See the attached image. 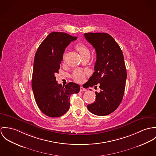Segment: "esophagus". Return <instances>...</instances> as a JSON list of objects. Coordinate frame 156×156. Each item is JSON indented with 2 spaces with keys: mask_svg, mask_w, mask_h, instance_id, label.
<instances>
[{
  "mask_svg": "<svg viewBox=\"0 0 156 156\" xmlns=\"http://www.w3.org/2000/svg\"><path fill=\"white\" fill-rule=\"evenodd\" d=\"M86 89L84 88V87H80V91H86Z\"/></svg>",
  "mask_w": 156,
  "mask_h": 156,
  "instance_id": "34e87169",
  "label": "esophagus"
}]
</instances>
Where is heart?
<instances>
[{
    "mask_svg": "<svg viewBox=\"0 0 156 156\" xmlns=\"http://www.w3.org/2000/svg\"><path fill=\"white\" fill-rule=\"evenodd\" d=\"M76 49L77 51L80 52V55L83 57L90 54V51L88 48L87 47L86 45H84L83 43H79L78 44L76 47ZM85 72L83 70L78 69H76L73 73L72 78L73 79L76 81V82H83L85 79Z\"/></svg>",
    "mask_w": 156,
    "mask_h": 156,
    "instance_id": "1",
    "label": "heart"
}]
</instances>
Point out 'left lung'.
Wrapping results in <instances>:
<instances>
[{
  "label": "left lung",
  "mask_w": 156,
  "mask_h": 156,
  "mask_svg": "<svg viewBox=\"0 0 156 156\" xmlns=\"http://www.w3.org/2000/svg\"><path fill=\"white\" fill-rule=\"evenodd\" d=\"M84 36L96 52L94 72L86 84L91 87L98 84L101 90L95 92L96 100L87 108L94 115H107L119 107L123 98L127 78L123 54L106 33H86Z\"/></svg>",
  "instance_id": "left-lung-1"
}]
</instances>
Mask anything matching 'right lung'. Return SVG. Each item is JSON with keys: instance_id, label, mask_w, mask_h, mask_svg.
<instances>
[{"instance_id": "obj_1", "label": "right lung", "mask_w": 156, "mask_h": 156, "mask_svg": "<svg viewBox=\"0 0 156 156\" xmlns=\"http://www.w3.org/2000/svg\"><path fill=\"white\" fill-rule=\"evenodd\" d=\"M76 38L63 32H51L35 54L32 90L37 106L48 117L64 115L69 109L70 95L80 90V86L74 83L65 86L58 84L55 76L58 73L65 48Z\"/></svg>"}]
</instances>
